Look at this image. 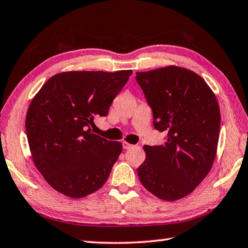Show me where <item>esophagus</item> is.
<instances>
[{"label": "esophagus", "instance_id": "obj_1", "mask_svg": "<svg viewBox=\"0 0 248 248\" xmlns=\"http://www.w3.org/2000/svg\"><path fill=\"white\" fill-rule=\"evenodd\" d=\"M123 146H124V149H129V148L132 147V145L127 143V142H124V143H123Z\"/></svg>", "mask_w": 248, "mask_h": 248}]
</instances>
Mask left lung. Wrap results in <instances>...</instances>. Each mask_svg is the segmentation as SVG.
<instances>
[{"label":"left lung","instance_id":"8db88e82","mask_svg":"<svg viewBox=\"0 0 248 248\" xmlns=\"http://www.w3.org/2000/svg\"><path fill=\"white\" fill-rule=\"evenodd\" d=\"M135 79L155 129L167 133L162 145L144 146L139 178L157 198L178 200L195 190L214 162L220 129L216 96L202 77L174 65L138 72Z\"/></svg>","mask_w":248,"mask_h":248}]
</instances>
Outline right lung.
<instances>
[{"instance_id":"add662e5","label":"right lung","mask_w":248,"mask_h":248,"mask_svg":"<svg viewBox=\"0 0 248 248\" xmlns=\"http://www.w3.org/2000/svg\"><path fill=\"white\" fill-rule=\"evenodd\" d=\"M132 71H72L48 79L29 106L26 130L34 164L45 181L70 198L94 192L108 181L120 142L91 131Z\"/></svg>"}]
</instances>
